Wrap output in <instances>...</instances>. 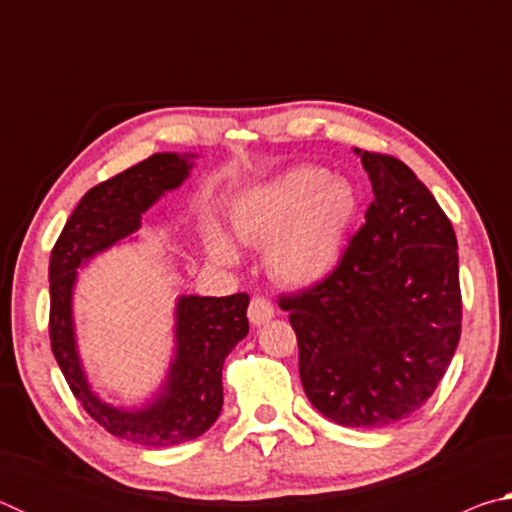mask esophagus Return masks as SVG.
Segmentation results:
<instances>
[{"label": "esophagus", "instance_id": "34e87169", "mask_svg": "<svg viewBox=\"0 0 512 512\" xmlns=\"http://www.w3.org/2000/svg\"><path fill=\"white\" fill-rule=\"evenodd\" d=\"M275 316V309L271 305V300H266L262 296H257L250 300V307H248V320L253 323L255 327L268 323Z\"/></svg>", "mask_w": 512, "mask_h": 512}]
</instances>
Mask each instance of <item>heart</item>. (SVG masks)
<instances>
[{"instance_id":"b5f03b06","label":"heart","mask_w":512,"mask_h":512,"mask_svg":"<svg viewBox=\"0 0 512 512\" xmlns=\"http://www.w3.org/2000/svg\"><path fill=\"white\" fill-rule=\"evenodd\" d=\"M359 214V192L348 178L320 167H296L244 189L228 205V228L239 244L262 246L268 273L289 287L323 282L341 264ZM205 250L214 264L239 259L219 225H203Z\"/></svg>"}]
</instances>
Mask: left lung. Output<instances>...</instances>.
<instances>
[{"label": "left lung", "mask_w": 512, "mask_h": 512, "mask_svg": "<svg viewBox=\"0 0 512 512\" xmlns=\"http://www.w3.org/2000/svg\"><path fill=\"white\" fill-rule=\"evenodd\" d=\"M375 201L336 271L282 296L300 381L336 424L375 429L409 418L443 379L461 339L452 221L393 155L354 149Z\"/></svg>", "instance_id": "left-lung-1"}]
</instances>
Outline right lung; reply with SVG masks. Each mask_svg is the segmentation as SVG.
<instances>
[{"instance_id":"add662e5","label":"right lung","mask_w":512,"mask_h":512,"mask_svg":"<svg viewBox=\"0 0 512 512\" xmlns=\"http://www.w3.org/2000/svg\"><path fill=\"white\" fill-rule=\"evenodd\" d=\"M196 155L155 153L92 187L69 216L49 259V339L60 370L90 418L112 436L144 447L194 440L212 427L223 406L221 370L248 334V293L225 298L180 296L173 325V359L160 391L144 406H115L94 393L76 345L72 298L81 268L140 230L144 212L189 178Z\"/></svg>"}]
</instances>
